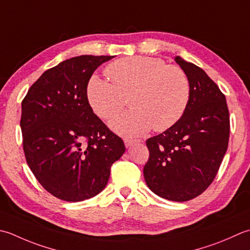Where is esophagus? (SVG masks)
Returning a JSON list of instances; mask_svg holds the SVG:
<instances>
[{
	"mask_svg": "<svg viewBox=\"0 0 250 250\" xmlns=\"http://www.w3.org/2000/svg\"><path fill=\"white\" fill-rule=\"evenodd\" d=\"M140 140H130V139H125V147H130V146L139 143Z\"/></svg>",
	"mask_w": 250,
	"mask_h": 250,
	"instance_id": "obj_1",
	"label": "esophagus"
}]
</instances>
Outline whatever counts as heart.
Wrapping results in <instances>:
<instances>
[{"mask_svg": "<svg viewBox=\"0 0 250 250\" xmlns=\"http://www.w3.org/2000/svg\"><path fill=\"white\" fill-rule=\"evenodd\" d=\"M110 81L93 75L86 84V99L93 111L110 120L122 110L125 96L133 92V108L117 117L110 126L122 136H140L154 128L161 132L174 125L187 109L190 86L188 78L178 66L149 56H131L106 68Z\"/></svg>", "mask_w": 250, "mask_h": 250, "instance_id": "heart-1", "label": "heart"}]
</instances>
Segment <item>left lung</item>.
Here are the masks:
<instances>
[{"label":"left lung","mask_w":250,"mask_h":250,"mask_svg":"<svg viewBox=\"0 0 250 250\" xmlns=\"http://www.w3.org/2000/svg\"><path fill=\"white\" fill-rule=\"evenodd\" d=\"M175 62L188 78V104L177 124L146 141L149 158L143 173L156 195L187 202L216 178L228 149L229 115L226 96L202 68L180 56Z\"/></svg>","instance_id":"8db88e82"}]
</instances>
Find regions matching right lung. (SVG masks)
Returning <instances> with one entry per match:
<instances>
[{"label": "right lung", "instance_id": "obj_1", "mask_svg": "<svg viewBox=\"0 0 250 250\" xmlns=\"http://www.w3.org/2000/svg\"><path fill=\"white\" fill-rule=\"evenodd\" d=\"M114 56L81 55L47 69L21 103L27 164L42 187L66 202L102 192L124 141L97 117L86 99L93 72Z\"/></svg>", "mask_w": 250, "mask_h": 250}]
</instances>
